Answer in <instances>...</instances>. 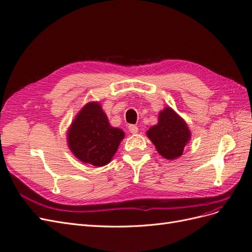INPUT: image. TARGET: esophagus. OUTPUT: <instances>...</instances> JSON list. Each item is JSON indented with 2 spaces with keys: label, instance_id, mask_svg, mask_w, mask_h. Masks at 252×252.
Wrapping results in <instances>:
<instances>
[{
  "label": "esophagus",
  "instance_id": "obj_1",
  "mask_svg": "<svg viewBox=\"0 0 252 252\" xmlns=\"http://www.w3.org/2000/svg\"><path fill=\"white\" fill-rule=\"evenodd\" d=\"M128 129H129V131H130L131 133H138V131H139V128H138V126H136V125H133V124L129 125V126H128Z\"/></svg>",
  "mask_w": 252,
  "mask_h": 252
}]
</instances>
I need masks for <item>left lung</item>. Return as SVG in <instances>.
I'll return each mask as SVG.
<instances>
[{"instance_id":"1","label":"left lung","mask_w":252,"mask_h":252,"mask_svg":"<svg viewBox=\"0 0 252 252\" xmlns=\"http://www.w3.org/2000/svg\"><path fill=\"white\" fill-rule=\"evenodd\" d=\"M147 136L154 143L158 154L167 159L181 157L190 139L188 126L170 107L158 116V124L149 128Z\"/></svg>"}]
</instances>
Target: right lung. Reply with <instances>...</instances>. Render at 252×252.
Listing matches in <instances>:
<instances>
[{
  "instance_id": "obj_1",
  "label": "right lung",
  "mask_w": 252,
  "mask_h": 252,
  "mask_svg": "<svg viewBox=\"0 0 252 252\" xmlns=\"http://www.w3.org/2000/svg\"><path fill=\"white\" fill-rule=\"evenodd\" d=\"M124 132L109 125L98 103H88L79 112L68 131V145L80 161L94 166L110 162Z\"/></svg>"
}]
</instances>
